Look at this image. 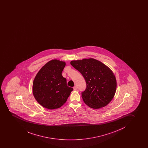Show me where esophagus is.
I'll return each mask as SVG.
<instances>
[{"instance_id": "34e87169", "label": "esophagus", "mask_w": 148, "mask_h": 148, "mask_svg": "<svg viewBox=\"0 0 148 148\" xmlns=\"http://www.w3.org/2000/svg\"><path fill=\"white\" fill-rule=\"evenodd\" d=\"M77 86H74V87H73V89H74V90H77Z\"/></svg>"}]
</instances>
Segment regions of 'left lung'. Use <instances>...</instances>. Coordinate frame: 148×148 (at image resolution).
<instances>
[{"label":"left lung","instance_id":"obj_1","mask_svg":"<svg viewBox=\"0 0 148 148\" xmlns=\"http://www.w3.org/2000/svg\"><path fill=\"white\" fill-rule=\"evenodd\" d=\"M70 64L86 80V88L82 95L86 105L99 109L112 101L116 93V81L114 73L108 66L91 58L72 60Z\"/></svg>","mask_w":148,"mask_h":148}]
</instances>
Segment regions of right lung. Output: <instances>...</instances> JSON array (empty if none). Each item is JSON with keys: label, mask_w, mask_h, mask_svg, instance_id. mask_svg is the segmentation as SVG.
<instances>
[{"label": "right lung", "mask_w": 148, "mask_h": 148, "mask_svg": "<svg viewBox=\"0 0 148 148\" xmlns=\"http://www.w3.org/2000/svg\"><path fill=\"white\" fill-rule=\"evenodd\" d=\"M66 66L64 62L49 61L37 73L32 84V92L37 102L47 109L61 107L73 90L66 85L62 74Z\"/></svg>", "instance_id": "obj_1"}]
</instances>
